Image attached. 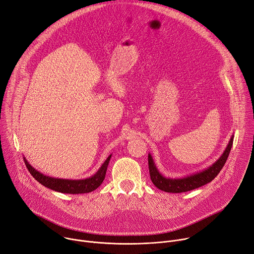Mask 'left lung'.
Listing matches in <instances>:
<instances>
[{
    "label": "left lung",
    "mask_w": 254,
    "mask_h": 254,
    "mask_svg": "<svg viewBox=\"0 0 254 254\" xmlns=\"http://www.w3.org/2000/svg\"><path fill=\"white\" fill-rule=\"evenodd\" d=\"M233 140H234V136L231 137V140L226 150L224 151V153L222 154V156L219 157L211 166H209L204 171L196 173L191 176H187L185 178H181V179H172V178L163 177L157 170V167L153 161V158H152L150 154H148L149 173H150V178L152 183H153L154 186H156V187L161 191L168 192V193L188 192L196 188H199L201 186L208 184L218 175V173L221 172L222 168L224 167L230 154V151L233 145Z\"/></svg>",
    "instance_id": "1"
}]
</instances>
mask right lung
<instances>
[{"mask_svg": "<svg viewBox=\"0 0 254 254\" xmlns=\"http://www.w3.org/2000/svg\"><path fill=\"white\" fill-rule=\"evenodd\" d=\"M110 158H111V155L108 156V158L104 161L102 165H101L99 171L94 176L83 180H64V179L51 178L41 174L36 170V168H33L25 159V157H23V160L31 176L35 178L40 184L45 186V187L53 191L66 193V194H83V193H89L96 190L99 186L103 183Z\"/></svg>", "mask_w": 254, "mask_h": 254, "instance_id": "right-lung-1", "label": "right lung"}]
</instances>
